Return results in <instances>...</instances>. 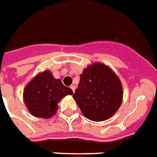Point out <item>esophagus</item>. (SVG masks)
<instances>
[{
    "label": "esophagus",
    "instance_id": "esophagus-1",
    "mask_svg": "<svg viewBox=\"0 0 157 157\" xmlns=\"http://www.w3.org/2000/svg\"><path fill=\"white\" fill-rule=\"evenodd\" d=\"M70 88H71V90H72L73 93H74V92H75V86H72V85H71V86H70Z\"/></svg>",
    "mask_w": 157,
    "mask_h": 157
}]
</instances>
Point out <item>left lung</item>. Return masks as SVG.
Returning a JSON list of instances; mask_svg holds the SVG:
<instances>
[{
	"mask_svg": "<svg viewBox=\"0 0 157 157\" xmlns=\"http://www.w3.org/2000/svg\"><path fill=\"white\" fill-rule=\"evenodd\" d=\"M80 76L73 98L82 114L93 121L111 118L122 103V85L118 75L105 64L94 62Z\"/></svg>",
	"mask_w": 157,
	"mask_h": 157,
	"instance_id": "left-lung-1",
	"label": "left lung"
}]
</instances>
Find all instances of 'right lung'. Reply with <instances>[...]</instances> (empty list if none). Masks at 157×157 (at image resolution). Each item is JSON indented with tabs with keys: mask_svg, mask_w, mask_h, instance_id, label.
<instances>
[{
	"mask_svg": "<svg viewBox=\"0 0 157 157\" xmlns=\"http://www.w3.org/2000/svg\"><path fill=\"white\" fill-rule=\"evenodd\" d=\"M72 90L62 84L60 79L54 78L49 70L38 73L25 86L23 100L32 116L49 119L56 115L58 103Z\"/></svg>",
	"mask_w": 157,
	"mask_h": 157,
	"instance_id": "right-lung-1",
	"label": "right lung"
}]
</instances>
